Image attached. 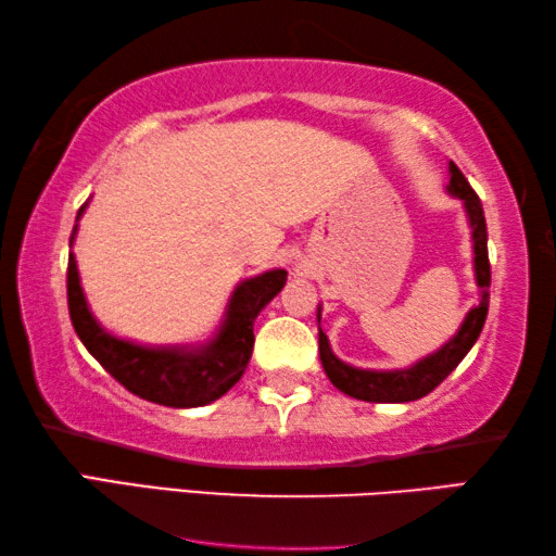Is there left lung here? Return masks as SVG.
I'll list each match as a JSON object with an SVG mask.
<instances>
[{
  "label": "left lung",
  "instance_id": "1",
  "mask_svg": "<svg viewBox=\"0 0 556 556\" xmlns=\"http://www.w3.org/2000/svg\"><path fill=\"white\" fill-rule=\"evenodd\" d=\"M448 192L453 197L463 199L466 212L472 226V249H476V278L478 286L483 288V298L480 303L468 313L466 323L460 325L456 338L448 344L431 354V357L421 359L414 367L399 369V371H369V369H354L350 364L340 362L330 350L327 334L320 330V359L325 367V375L340 391L348 396L362 399V402H375V404H402V402H416L441 384V381L458 367L463 357L470 352L472 344L480 338L485 317H488V303H490V261H488V226L483 204H480L478 194L472 192L468 179L463 177V172L451 162V185ZM320 323V315H317Z\"/></svg>",
  "mask_w": 556,
  "mask_h": 556
}]
</instances>
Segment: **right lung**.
<instances>
[{"mask_svg": "<svg viewBox=\"0 0 556 556\" xmlns=\"http://www.w3.org/2000/svg\"><path fill=\"white\" fill-rule=\"evenodd\" d=\"M84 208L86 204L80 206L78 216L84 214ZM286 280L288 273L278 268L236 288L222 332L206 348L192 352L148 350L111 338L93 320L84 290H80L76 258L68 253V313L73 330L86 344V350L93 354L108 375L121 381L135 396L175 408L204 406L224 396L241 379L253 352V320L280 293Z\"/></svg>", "mask_w": 556, "mask_h": 556, "instance_id": "add662e5", "label": "right lung"}]
</instances>
